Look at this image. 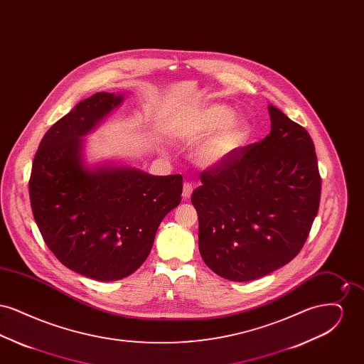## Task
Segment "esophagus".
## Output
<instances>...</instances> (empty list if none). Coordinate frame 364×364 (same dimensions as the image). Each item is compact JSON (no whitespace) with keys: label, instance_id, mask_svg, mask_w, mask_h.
<instances>
[{"label":"esophagus","instance_id":"obj_1","mask_svg":"<svg viewBox=\"0 0 364 364\" xmlns=\"http://www.w3.org/2000/svg\"><path fill=\"white\" fill-rule=\"evenodd\" d=\"M192 191H193V186L191 183H184V186H183V199L184 200L190 199Z\"/></svg>","mask_w":364,"mask_h":364}]
</instances>
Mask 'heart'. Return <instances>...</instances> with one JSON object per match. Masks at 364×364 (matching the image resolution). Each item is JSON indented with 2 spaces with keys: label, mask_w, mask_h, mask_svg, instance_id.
Instances as JSON below:
<instances>
[{
  "label": "heart",
  "mask_w": 364,
  "mask_h": 364,
  "mask_svg": "<svg viewBox=\"0 0 364 364\" xmlns=\"http://www.w3.org/2000/svg\"><path fill=\"white\" fill-rule=\"evenodd\" d=\"M235 113L224 105H210L203 107L188 124L186 135L200 138L213 132L195 150V159L203 168L217 166L232 156L248 136V125L242 119H233Z\"/></svg>",
  "instance_id": "1"
}]
</instances>
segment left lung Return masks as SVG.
Segmentation results:
<instances>
[{
	"mask_svg": "<svg viewBox=\"0 0 364 364\" xmlns=\"http://www.w3.org/2000/svg\"><path fill=\"white\" fill-rule=\"evenodd\" d=\"M272 131L200 173L191 202L199 252L230 281H252L289 263L311 230L321 176L310 134L269 105Z\"/></svg>",
	"mask_w": 364,
	"mask_h": 364,
	"instance_id": "1",
	"label": "left lung"
}]
</instances>
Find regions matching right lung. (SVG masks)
<instances>
[{
	"label": "right lung",
	"instance_id": "1",
	"mask_svg": "<svg viewBox=\"0 0 364 364\" xmlns=\"http://www.w3.org/2000/svg\"><path fill=\"white\" fill-rule=\"evenodd\" d=\"M122 102V94L97 92L54 122L39 143L28 183L35 223L55 258L98 281L138 270L183 192L181 174L85 165L82 136Z\"/></svg>",
	"mask_w": 364,
	"mask_h": 364
}]
</instances>
